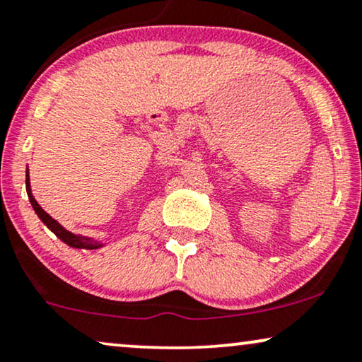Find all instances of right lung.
<instances>
[{"instance_id": "1", "label": "right lung", "mask_w": 362, "mask_h": 362, "mask_svg": "<svg viewBox=\"0 0 362 362\" xmlns=\"http://www.w3.org/2000/svg\"><path fill=\"white\" fill-rule=\"evenodd\" d=\"M28 197H30L31 205H33L35 212L38 214V217L41 218V221H43L45 226H47V227L49 228V230H52L53 234L58 237V239H62L63 242H65V244H68L70 247H75V249H97V247H100L98 244H93V242H91L90 239H86V237L71 234V232L65 230V228L59 226V223H58L57 221H54V218L49 217V215H48L47 212H45L43 209L40 207L38 202H36V200H35V197L31 195L30 187H28Z\"/></svg>"}]
</instances>
